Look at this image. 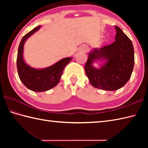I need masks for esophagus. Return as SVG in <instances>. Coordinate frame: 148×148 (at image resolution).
<instances>
[{"label":"esophagus","instance_id":"esophagus-1","mask_svg":"<svg viewBox=\"0 0 148 148\" xmlns=\"http://www.w3.org/2000/svg\"><path fill=\"white\" fill-rule=\"evenodd\" d=\"M88 47L86 46H81L80 51L81 52H86L88 51Z\"/></svg>","mask_w":148,"mask_h":148}]
</instances>
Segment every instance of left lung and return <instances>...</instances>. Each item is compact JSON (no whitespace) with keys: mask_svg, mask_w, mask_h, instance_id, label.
Here are the masks:
<instances>
[{"mask_svg":"<svg viewBox=\"0 0 148 148\" xmlns=\"http://www.w3.org/2000/svg\"><path fill=\"white\" fill-rule=\"evenodd\" d=\"M115 41L111 45L94 48L88 53L85 72L91 84L99 89L115 91L130 79L134 66V49L131 40L118 26H114ZM103 61L100 68L93 62Z\"/></svg>","mask_w":148,"mask_h":148,"instance_id":"1","label":"left lung"}]
</instances>
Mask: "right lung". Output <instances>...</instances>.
Segmentation results:
<instances>
[{"mask_svg":"<svg viewBox=\"0 0 148 148\" xmlns=\"http://www.w3.org/2000/svg\"><path fill=\"white\" fill-rule=\"evenodd\" d=\"M40 28V26L34 28L23 36L18 47L16 60L18 73L21 82L27 88L36 92H45L57 85L64 68L72 58H64L51 66L44 69H34L27 65L23 56L25 42Z\"/></svg>","mask_w":148,"mask_h":148,"instance_id":"add662e5","label":"right lung"}]
</instances>
